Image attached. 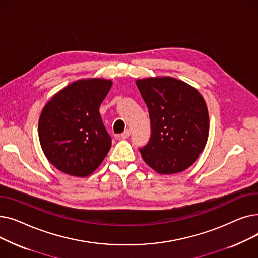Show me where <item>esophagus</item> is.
<instances>
[{
    "label": "esophagus",
    "instance_id": "esophagus-1",
    "mask_svg": "<svg viewBox=\"0 0 258 258\" xmlns=\"http://www.w3.org/2000/svg\"><path fill=\"white\" fill-rule=\"evenodd\" d=\"M130 135H131V131H130V130H125L123 133H122V134L120 135V137H121L122 139H126V138L130 137Z\"/></svg>",
    "mask_w": 258,
    "mask_h": 258
}]
</instances>
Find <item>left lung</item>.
Instances as JSON below:
<instances>
[{
    "label": "left lung",
    "mask_w": 258,
    "mask_h": 258,
    "mask_svg": "<svg viewBox=\"0 0 258 258\" xmlns=\"http://www.w3.org/2000/svg\"><path fill=\"white\" fill-rule=\"evenodd\" d=\"M136 85L151 120V138L139 148L145 163L162 174L187 169L208 139L205 100L195 88L172 77L138 79Z\"/></svg>",
    "instance_id": "left-lung-1"
}]
</instances>
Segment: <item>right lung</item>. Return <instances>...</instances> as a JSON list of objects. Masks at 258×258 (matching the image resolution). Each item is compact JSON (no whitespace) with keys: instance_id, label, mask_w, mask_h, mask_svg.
Wrapping results in <instances>:
<instances>
[{"instance_id":"add662e5","label":"right lung","mask_w":258,"mask_h":258,"mask_svg":"<svg viewBox=\"0 0 258 258\" xmlns=\"http://www.w3.org/2000/svg\"><path fill=\"white\" fill-rule=\"evenodd\" d=\"M112 87L106 79L75 81L54 95L38 121L43 152L60 171L87 177L96 169L112 145L99 106Z\"/></svg>"}]
</instances>
